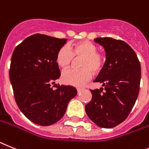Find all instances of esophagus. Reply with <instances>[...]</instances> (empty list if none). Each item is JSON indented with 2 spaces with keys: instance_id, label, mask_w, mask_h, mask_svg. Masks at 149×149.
I'll list each match as a JSON object with an SVG mask.
<instances>
[{
  "instance_id": "34e87169",
  "label": "esophagus",
  "mask_w": 149,
  "mask_h": 149,
  "mask_svg": "<svg viewBox=\"0 0 149 149\" xmlns=\"http://www.w3.org/2000/svg\"><path fill=\"white\" fill-rule=\"evenodd\" d=\"M77 92H81V91H82V90H83V88H77Z\"/></svg>"
}]
</instances>
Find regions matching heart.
<instances>
[{"mask_svg":"<svg viewBox=\"0 0 149 149\" xmlns=\"http://www.w3.org/2000/svg\"><path fill=\"white\" fill-rule=\"evenodd\" d=\"M98 46L89 41H81L70 47L62 46L56 54V63L61 69L68 68L74 58L81 57L79 65L81 68L70 69L62 73L63 83L72 86H84L92 77L93 72L103 70L106 62L105 54L97 51Z\"/></svg>","mask_w":149,"mask_h":149,"instance_id":"obj_1","label":"heart"}]
</instances>
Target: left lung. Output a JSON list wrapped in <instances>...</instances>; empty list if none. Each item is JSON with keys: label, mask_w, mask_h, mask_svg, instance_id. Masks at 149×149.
Here are the masks:
<instances>
[{"label": "left lung", "mask_w": 149, "mask_h": 149, "mask_svg": "<svg viewBox=\"0 0 149 149\" xmlns=\"http://www.w3.org/2000/svg\"><path fill=\"white\" fill-rule=\"evenodd\" d=\"M104 48L106 62L95 82L104 86L91 90L92 100L86 105L89 119L102 128H113L127 119L139 92L141 66L132 47L122 40L97 38Z\"/></svg>", "instance_id": "obj_1"}]
</instances>
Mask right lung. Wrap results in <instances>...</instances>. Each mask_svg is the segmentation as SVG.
Wrapping results in <instances>:
<instances>
[{
    "mask_svg": "<svg viewBox=\"0 0 149 149\" xmlns=\"http://www.w3.org/2000/svg\"><path fill=\"white\" fill-rule=\"evenodd\" d=\"M66 42L65 38L35 34L17 45L12 54L10 80L16 102L29 120L40 126L60 120L77 94L72 86L52 87L61 77L56 54Z\"/></svg>",
    "mask_w": 149,
    "mask_h": 149,
    "instance_id": "right-lung-1",
    "label": "right lung"
}]
</instances>
